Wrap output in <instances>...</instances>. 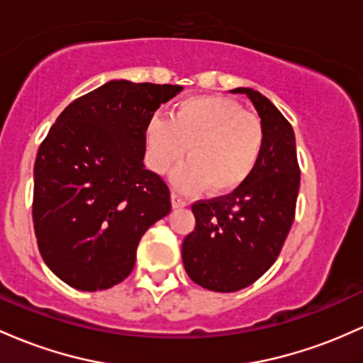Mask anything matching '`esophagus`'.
<instances>
[{"label":"esophagus","instance_id":"1","mask_svg":"<svg viewBox=\"0 0 363 363\" xmlns=\"http://www.w3.org/2000/svg\"><path fill=\"white\" fill-rule=\"evenodd\" d=\"M170 200H172V208H184V206H188V200H184V198L177 193H172Z\"/></svg>","mask_w":363,"mask_h":363}]
</instances>
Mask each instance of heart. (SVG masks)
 I'll return each instance as SVG.
<instances>
[{
    "mask_svg": "<svg viewBox=\"0 0 363 363\" xmlns=\"http://www.w3.org/2000/svg\"><path fill=\"white\" fill-rule=\"evenodd\" d=\"M264 141L260 118L224 96L182 99L172 121L155 117L146 129L148 160L155 172L165 174L188 148L189 160L170 177L182 193H198L206 184L215 194L238 189L257 169Z\"/></svg>",
    "mask_w": 363,
    "mask_h": 363,
    "instance_id": "obj_1",
    "label": "heart"
}]
</instances>
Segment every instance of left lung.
<instances>
[{
	"label": "left lung",
	"instance_id": "1",
	"mask_svg": "<svg viewBox=\"0 0 363 363\" xmlns=\"http://www.w3.org/2000/svg\"><path fill=\"white\" fill-rule=\"evenodd\" d=\"M230 93L246 94L260 117L265 133L262 157L240 188L191 206L196 225L182 241L188 276L217 293L240 291L272 267L291 229L300 189L291 123L252 87Z\"/></svg>",
	"mask_w": 363,
	"mask_h": 363
}]
</instances>
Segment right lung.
<instances>
[{"label": "right lung", "mask_w": 363, "mask_h": 363, "mask_svg": "<svg viewBox=\"0 0 363 363\" xmlns=\"http://www.w3.org/2000/svg\"><path fill=\"white\" fill-rule=\"evenodd\" d=\"M181 86L113 79L72 101L34 165L33 218L43 260L81 291L133 272L143 234L170 212L160 175L146 170V129Z\"/></svg>", "instance_id": "add662e5"}]
</instances>
